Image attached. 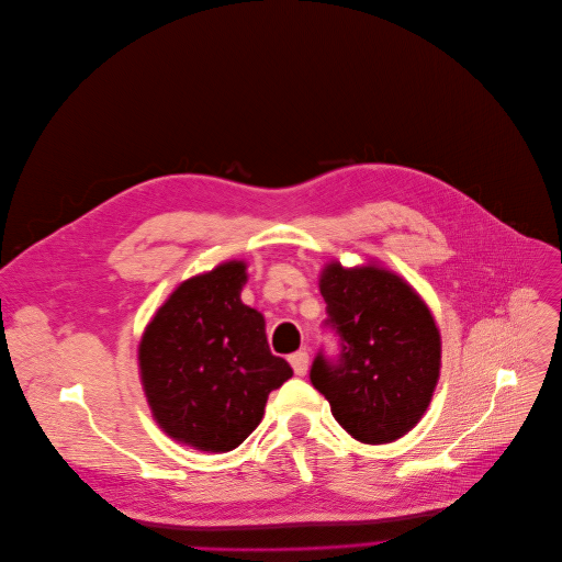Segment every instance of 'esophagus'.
Segmentation results:
<instances>
[{
    "label": "esophagus",
    "instance_id": "34e87169",
    "mask_svg": "<svg viewBox=\"0 0 562 562\" xmlns=\"http://www.w3.org/2000/svg\"><path fill=\"white\" fill-rule=\"evenodd\" d=\"M288 361H290L292 370H295V375H306V370H308V352L306 350L290 355Z\"/></svg>",
    "mask_w": 562,
    "mask_h": 562
}]
</instances>
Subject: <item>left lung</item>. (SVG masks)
I'll return each mask as SVG.
<instances>
[{
  "label": "left lung",
  "instance_id": "8db88e82",
  "mask_svg": "<svg viewBox=\"0 0 562 562\" xmlns=\"http://www.w3.org/2000/svg\"><path fill=\"white\" fill-rule=\"evenodd\" d=\"M319 292L338 355L317 352L311 384L357 441L389 443L407 435L439 380L441 336L430 308L409 283L375 265L345 270L329 262Z\"/></svg>",
  "mask_w": 562,
  "mask_h": 562
}]
</instances>
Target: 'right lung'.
I'll use <instances>...</instances> for the list:
<instances>
[{"label": "right lung", "mask_w": 562, "mask_h": 562, "mask_svg": "<svg viewBox=\"0 0 562 562\" xmlns=\"http://www.w3.org/2000/svg\"><path fill=\"white\" fill-rule=\"evenodd\" d=\"M247 265L228 260L180 283L139 345L142 384L162 430L199 450L226 452L262 420L267 395L292 378L270 352L265 319L239 300Z\"/></svg>", "instance_id": "1"}]
</instances>
